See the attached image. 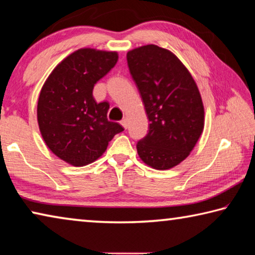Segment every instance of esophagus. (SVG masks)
I'll return each mask as SVG.
<instances>
[{"instance_id": "obj_1", "label": "esophagus", "mask_w": 255, "mask_h": 255, "mask_svg": "<svg viewBox=\"0 0 255 255\" xmlns=\"http://www.w3.org/2000/svg\"><path fill=\"white\" fill-rule=\"evenodd\" d=\"M121 124H122V127H123L124 128H128V119H123L122 121H121Z\"/></svg>"}]
</instances>
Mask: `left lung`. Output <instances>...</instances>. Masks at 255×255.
<instances>
[{
	"instance_id": "8db88e82",
	"label": "left lung",
	"mask_w": 255,
	"mask_h": 255,
	"mask_svg": "<svg viewBox=\"0 0 255 255\" xmlns=\"http://www.w3.org/2000/svg\"><path fill=\"white\" fill-rule=\"evenodd\" d=\"M127 61L149 120L137 153L152 168H172L189 156L203 131L197 83L172 52L156 45L133 49Z\"/></svg>"
}]
</instances>
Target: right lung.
<instances>
[{
  "label": "right lung",
  "instance_id": "right-lung-1",
  "mask_svg": "<svg viewBox=\"0 0 255 255\" xmlns=\"http://www.w3.org/2000/svg\"><path fill=\"white\" fill-rule=\"evenodd\" d=\"M118 53L82 48L53 70L41 88L37 118L52 152L73 166H85L105 152L113 136L124 128L107 120L110 104L96 103L97 81L118 62Z\"/></svg>",
  "mask_w": 255,
  "mask_h": 255
}]
</instances>
